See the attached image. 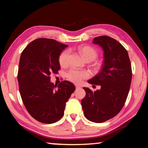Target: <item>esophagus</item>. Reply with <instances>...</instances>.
<instances>
[{
	"label": "esophagus",
	"instance_id": "esophagus-1",
	"mask_svg": "<svg viewBox=\"0 0 148 148\" xmlns=\"http://www.w3.org/2000/svg\"><path fill=\"white\" fill-rule=\"evenodd\" d=\"M76 86V89H79V88H81V87H80L79 86H77V85H76V86Z\"/></svg>",
	"mask_w": 148,
	"mask_h": 148
}]
</instances>
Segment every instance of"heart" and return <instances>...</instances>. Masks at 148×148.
I'll list each match as a JSON object with an SVG mask.
<instances>
[{
    "label": "heart",
    "instance_id": "obj_1",
    "mask_svg": "<svg viewBox=\"0 0 148 148\" xmlns=\"http://www.w3.org/2000/svg\"><path fill=\"white\" fill-rule=\"evenodd\" d=\"M79 51L82 55L84 58L87 61H93L98 56V51L94 47L89 46H83L79 47ZM69 50H64L60 53L58 61L60 66L65 67L69 64ZM66 76L69 81L74 84H80L84 79L89 77V73L87 71L71 69L66 72Z\"/></svg>",
    "mask_w": 148,
    "mask_h": 148
}]
</instances>
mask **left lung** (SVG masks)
<instances>
[{
    "mask_svg": "<svg viewBox=\"0 0 148 148\" xmlns=\"http://www.w3.org/2000/svg\"><path fill=\"white\" fill-rule=\"evenodd\" d=\"M92 43L104 50V62L101 71L92 79L90 84L101 86L92 91L84 87L86 97L82 106L86 118L94 123H102L119 113L128 96L132 79V69L128 52L116 40L101 36Z\"/></svg>",
    "mask_w": 148,
    "mask_h": 148,
    "instance_id": "obj_1",
    "label": "left lung"
}]
</instances>
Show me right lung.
Masks as SVG:
<instances>
[{
    "label": "right lung",
    "instance_id": "add662e5",
    "mask_svg": "<svg viewBox=\"0 0 148 148\" xmlns=\"http://www.w3.org/2000/svg\"><path fill=\"white\" fill-rule=\"evenodd\" d=\"M67 45L53 39L37 38L22 51L17 80L22 101L37 121L51 124L62 118L65 104L76 88L66 80L58 86L50 76L60 70L58 58Z\"/></svg>",
    "mask_w": 148,
    "mask_h": 148
}]
</instances>
